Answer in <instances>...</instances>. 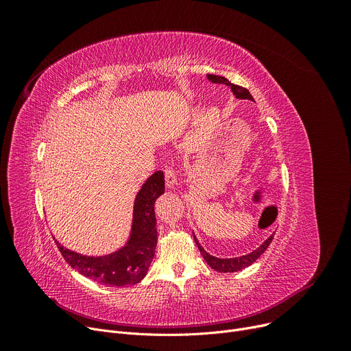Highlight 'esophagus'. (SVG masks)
<instances>
[{
  "label": "esophagus",
  "mask_w": 351,
  "mask_h": 351,
  "mask_svg": "<svg viewBox=\"0 0 351 351\" xmlns=\"http://www.w3.org/2000/svg\"><path fill=\"white\" fill-rule=\"evenodd\" d=\"M165 182L168 188H173L176 185V173H175V169L172 168V166L165 169Z\"/></svg>",
  "instance_id": "obj_1"
}]
</instances>
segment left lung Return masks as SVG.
Instances as JSON below:
<instances>
[{"instance_id":"left-lung-1","label":"left lung","mask_w":351,"mask_h":351,"mask_svg":"<svg viewBox=\"0 0 351 351\" xmlns=\"http://www.w3.org/2000/svg\"><path fill=\"white\" fill-rule=\"evenodd\" d=\"M208 80L212 81L213 84H225L228 86H230V89L233 90V94L236 95V98L239 99H250L253 101V97L250 95V92L243 88V86H239V85H234L232 82H229V80H226L225 77H219V75H212V73H208ZM273 241V234L267 239V241L261 246L257 247L254 252L249 253V254H245V256H241V257H233V259H217V257L215 256H210L209 253H206L204 250V247H202L197 242V239L195 237V242L202 253V256H204V259L206 261V263L217 270V271H223V273H233V271H237V270H242L247 266H250L253 262H256L259 257L262 256V253L269 247V245Z\"/></svg>"}]
</instances>
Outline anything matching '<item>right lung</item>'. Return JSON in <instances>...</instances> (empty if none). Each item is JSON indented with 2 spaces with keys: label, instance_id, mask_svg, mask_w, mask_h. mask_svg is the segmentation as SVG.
Wrapping results in <instances>:
<instances>
[{
  "label": "right lung",
  "instance_id": "obj_1",
  "mask_svg": "<svg viewBox=\"0 0 351 351\" xmlns=\"http://www.w3.org/2000/svg\"><path fill=\"white\" fill-rule=\"evenodd\" d=\"M165 192L163 172L149 176L136 195L132 233L125 247L101 257H88L57 243L66 263L94 282L125 287L139 283L147 273L158 243L155 200Z\"/></svg>",
  "mask_w": 351,
  "mask_h": 351
}]
</instances>
